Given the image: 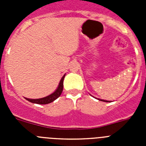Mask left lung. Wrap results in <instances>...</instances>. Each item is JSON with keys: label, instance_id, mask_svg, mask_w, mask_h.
Masks as SVG:
<instances>
[{"label": "left lung", "instance_id": "left-lung-1", "mask_svg": "<svg viewBox=\"0 0 146 146\" xmlns=\"http://www.w3.org/2000/svg\"><path fill=\"white\" fill-rule=\"evenodd\" d=\"M99 101H102V102H111V101H108V100H104V99H97Z\"/></svg>", "mask_w": 146, "mask_h": 146}]
</instances>
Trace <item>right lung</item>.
Returning <instances> with one entry per match:
<instances>
[{
  "label": "right lung",
  "instance_id": "obj_1",
  "mask_svg": "<svg viewBox=\"0 0 146 146\" xmlns=\"http://www.w3.org/2000/svg\"><path fill=\"white\" fill-rule=\"evenodd\" d=\"M65 75L66 74L62 77L56 90L52 94H50V95H48V96L43 98H40V99H28V98H25V99L28 102H30L34 103V104H46L55 101V99H57L60 96V94H61L62 91H63V88H64V77H65Z\"/></svg>",
  "mask_w": 146,
  "mask_h": 146
}]
</instances>
